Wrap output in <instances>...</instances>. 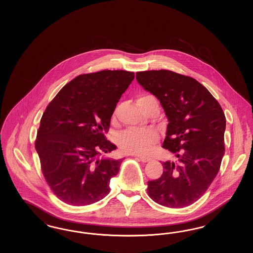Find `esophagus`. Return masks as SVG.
Listing matches in <instances>:
<instances>
[{
    "label": "esophagus",
    "mask_w": 253,
    "mask_h": 253,
    "mask_svg": "<svg viewBox=\"0 0 253 253\" xmlns=\"http://www.w3.org/2000/svg\"><path fill=\"white\" fill-rule=\"evenodd\" d=\"M137 157L139 158V160H141L142 162H149L151 161V157H144V156H137Z\"/></svg>",
    "instance_id": "34e87169"
}]
</instances>
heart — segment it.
I'll return each mask as SVG.
<instances>
[{
  "instance_id": "b5f03b06",
  "label": "heart",
  "mask_w": 253,
  "mask_h": 253,
  "mask_svg": "<svg viewBox=\"0 0 253 253\" xmlns=\"http://www.w3.org/2000/svg\"><path fill=\"white\" fill-rule=\"evenodd\" d=\"M158 139V133L154 129L127 130L118 137V145L126 154L143 155L150 152Z\"/></svg>"
}]
</instances>
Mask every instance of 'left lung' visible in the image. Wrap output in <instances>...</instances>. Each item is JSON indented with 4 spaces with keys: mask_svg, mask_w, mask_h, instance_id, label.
<instances>
[{
    "mask_svg": "<svg viewBox=\"0 0 253 253\" xmlns=\"http://www.w3.org/2000/svg\"><path fill=\"white\" fill-rule=\"evenodd\" d=\"M136 81L164 109L169 123L162 147L176 157L163 162L161 177L148 181V194L168 208L193 204L219 171L225 154V114L209 90L191 77L151 70L136 73Z\"/></svg>",
    "mask_w": 253,
    "mask_h": 253,
    "instance_id": "1",
    "label": "left lung"
}]
</instances>
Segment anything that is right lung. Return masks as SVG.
I'll use <instances>...</instances> for the list:
<instances>
[{
    "label": "right lung",
    "instance_id": "obj_1",
    "mask_svg": "<svg viewBox=\"0 0 253 253\" xmlns=\"http://www.w3.org/2000/svg\"><path fill=\"white\" fill-rule=\"evenodd\" d=\"M133 79L134 73L124 70L80 75L45 109L35 148L43 176L62 202L86 206L110 193V179L118 174L122 159L103 157L117 149L104 132Z\"/></svg>",
    "mask_w": 253,
    "mask_h": 253
}]
</instances>
